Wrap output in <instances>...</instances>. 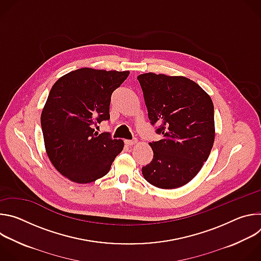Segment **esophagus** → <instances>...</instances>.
I'll return each mask as SVG.
<instances>
[{
	"label": "esophagus",
	"instance_id": "esophagus-1",
	"mask_svg": "<svg viewBox=\"0 0 261 261\" xmlns=\"http://www.w3.org/2000/svg\"><path fill=\"white\" fill-rule=\"evenodd\" d=\"M136 142H137V140H136V139H132V140L126 139V140H125V143H126L127 145H129V146H130V145H133V144H135Z\"/></svg>",
	"mask_w": 261,
	"mask_h": 261
}]
</instances>
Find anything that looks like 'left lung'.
I'll return each mask as SVG.
<instances>
[{"label": "left lung", "mask_w": 261, "mask_h": 261, "mask_svg": "<svg viewBox=\"0 0 261 261\" xmlns=\"http://www.w3.org/2000/svg\"><path fill=\"white\" fill-rule=\"evenodd\" d=\"M147 116L160 125L162 139L150 142L154 158L141 171L160 189L188 184L207 160L215 140L214 105L210 95L185 76L147 72L137 76Z\"/></svg>", "instance_id": "1"}]
</instances>
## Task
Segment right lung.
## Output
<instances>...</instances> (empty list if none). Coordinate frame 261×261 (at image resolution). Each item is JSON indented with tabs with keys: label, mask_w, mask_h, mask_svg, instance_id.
<instances>
[{
	"label": "right lung",
	"mask_w": 261,
	"mask_h": 261,
	"mask_svg": "<svg viewBox=\"0 0 261 261\" xmlns=\"http://www.w3.org/2000/svg\"><path fill=\"white\" fill-rule=\"evenodd\" d=\"M129 71L81 68L53 86L41 114L46 154L55 168L71 181L89 184L106 175L123 151L122 139L93 128L109 119L113 92Z\"/></svg>",
	"instance_id": "add662e5"
}]
</instances>
